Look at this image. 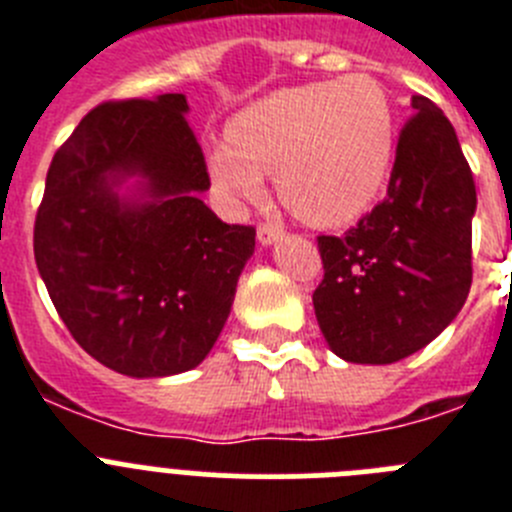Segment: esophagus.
Masks as SVG:
<instances>
[{"mask_svg":"<svg viewBox=\"0 0 512 512\" xmlns=\"http://www.w3.org/2000/svg\"><path fill=\"white\" fill-rule=\"evenodd\" d=\"M256 235H259V241L264 243V246H271V243L282 238L284 228L279 223H259V228H256Z\"/></svg>","mask_w":512,"mask_h":512,"instance_id":"obj_1","label":"esophagus"}]
</instances>
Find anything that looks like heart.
Segmentation results:
<instances>
[{
	"label": "heart",
	"instance_id": "obj_1",
	"mask_svg": "<svg viewBox=\"0 0 512 512\" xmlns=\"http://www.w3.org/2000/svg\"><path fill=\"white\" fill-rule=\"evenodd\" d=\"M207 171L228 202L259 200L261 174L297 217L320 228L354 223L377 202L397 151L395 107L374 76L287 87L228 122Z\"/></svg>",
	"mask_w": 512,
	"mask_h": 512
}]
</instances>
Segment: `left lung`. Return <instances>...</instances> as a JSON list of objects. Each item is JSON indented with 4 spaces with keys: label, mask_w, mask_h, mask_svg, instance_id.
<instances>
[{
    "label": "left lung",
    "mask_w": 512,
    "mask_h": 512,
    "mask_svg": "<svg viewBox=\"0 0 512 512\" xmlns=\"http://www.w3.org/2000/svg\"><path fill=\"white\" fill-rule=\"evenodd\" d=\"M410 107L387 197L343 235H318L315 318L354 364H395L428 346L472 287V169L436 104L415 94Z\"/></svg>",
    "instance_id": "8db88e82"
}]
</instances>
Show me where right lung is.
I'll use <instances>...</instances> for the list:
<instances>
[{"mask_svg":"<svg viewBox=\"0 0 512 512\" xmlns=\"http://www.w3.org/2000/svg\"><path fill=\"white\" fill-rule=\"evenodd\" d=\"M184 94L97 104L56 151L35 215V264L74 341L128 377L189 372L215 346L256 246L200 192L205 153ZM147 179L122 203L125 175Z\"/></svg>","mask_w":512,"mask_h":512,"instance_id":"obj_1","label":"right lung"}]
</instances>
